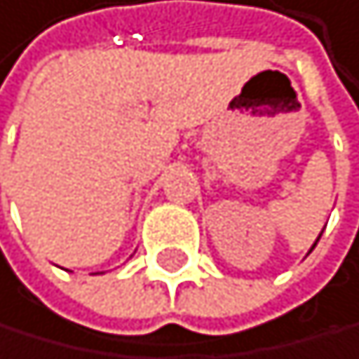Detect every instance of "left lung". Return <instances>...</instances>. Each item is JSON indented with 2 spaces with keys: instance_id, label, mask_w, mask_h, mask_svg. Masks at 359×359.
I'll list each match as a JSON object with an SVG mask.
<instances>
[{
  "instance_id": "8db88e82",
  "label": "left lung",
  "mask_w": 359,
  "mask_h": 359,
  "mask_svg": "<svg viewBox=\"0 0 359 359\" xmlns=\"http://www.w3.org/2000/svg\"><path fill=\"white\" fill-rule=\"evenodd\" d=\"M314 248H316V243H314ZM314 248H311V250H314Z\"/></svg>"
}]
</instances>
